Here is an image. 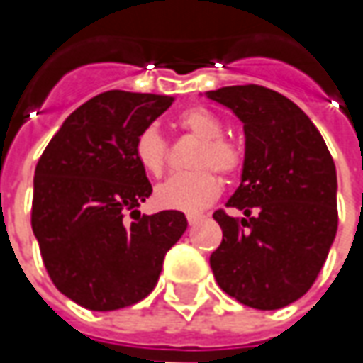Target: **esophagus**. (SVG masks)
I'll list each match as a JSON object with an SVG mask.
<instances>
[{
  "instance_id": "34e87169",
  "label": "esophagus",
  "mask_w": 363,
  "mask_h": 363,
  "mask_svg": "<svg viewBox=\"0 0 363 363\" xmlns=\"http://www.w3.org/2000/svg\"><path fill=\"white\" fill-rule=\"evenodd\" d=\"M202 220V216L200 214H188V224L189 226H194L196 222H200Z\"/></svg>"
}]
</instances>
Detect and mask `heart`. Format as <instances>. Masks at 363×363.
<instances>
[{
	"label": "heart",
	"mask_w": 363,
	"mask_h": 363,
	"mask_svg": "<svg viewBox=\"0 0 363 363\" xmlns=\"http://www.w3.org/2000/svg\"><path fill=\"white\" fill-rule=\"evenodd\" d=\"M179 127L191 137L200 139L191 155V169L175 174L155 189V203L163 210L177 212H200L220 196V177H236L244 167V149L238 141L224 135V123L208 108H188L179 115ZM135 155L151 175L165 172L169 157V143L165 135L149 125L139 133L135 141Z\"/></svg>",
	"instance_id": "heart-1"
}]
</instances>
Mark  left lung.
I'll list each match as a JSON object with an SVG mask.
<instances>
[{
    "mask_svg": "<svg viewBox=\"0 0 363 363\" xmlns=\"http://www.w3.org/2000/svg\"><path fill=\"white\" fill-rule=\"evenodd\" d=\"M244 123L242 182L214 212L222 244L210 257L220 289L246 307L272 311L303 297L337 232V175L328 145L293 101L258 86L206 92Z\"/></svg>",
    "mask_w": 363,
    "mask_h": 363,
    "instance_id": "8db88e82",
    "label": "left lung"
}]
</instances>
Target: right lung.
Wrapping results in <instances>:
<instances>
[{
	"label": "right lung",
	"instance_id": "right-lung-1",
	"mask_svg": "<svg viewBox=\"0 0 363 363\" xmlns=\"http://www.w3.org/2000/svg\"><path fill=\"white\" fill-rule=\"evenodd\" d=\"M172 103L141 92L96 94L64 121L35 165L32 230L44 267L62 295L91 311L145 299L188 228L177 210L137 212L153 188L135 141Z\"/></svg>",
	"mask_w": 363,
	"mask_h": 363
}]
</instances>
